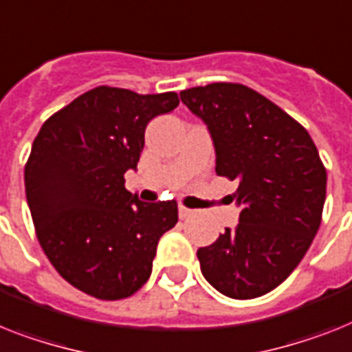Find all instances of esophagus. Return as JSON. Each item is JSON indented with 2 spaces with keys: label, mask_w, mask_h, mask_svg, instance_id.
Listing matches in <instances>:
<instances>
[{
  "label": "esophagus",
  "mask_w": 352,
  "mask_h": 352,
  "mask_svg": "<svg viewBox=\"0 0 352 352\" xmlns=\"http://www.w3.org/2000/svg\"><path fill=\"white\" fill-rule=\"evenodd\" d=\"M191 214H193V211L188 208H184V206H179V218L181 220H186V218H190Z\"/></svg>",
  "instance_id": "obj_1"
}]
</instances>
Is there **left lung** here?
<instances>
[{
	"mask_svg": "<svg viewBox=\"0 0 352 352\" xmlns=\"http://www.w3.org/2000/svg\"><path fill=\"white\" fill-rule=\"evenodd\" d=\"M206 123L217 175L238 182L240 223L197 250L206 281L231 299L261 297L281 285L308 252L326 202L318 150L294 118L241 84L181 93Z\"/></svg>",
	"mask_w": 352,
	"mask_h": 352,
	"instance_id": "8db88e82",
	"label": "left lung"
}]
</instances>
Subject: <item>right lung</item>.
I'll use <instances>...</instances> for the list:
<instances>
[{"label": "right lung", "instance_id": "right-lung-1", "mask_svg": "<svg viewBox=\"0 0 352 352\" xmlns=\"http://www.w3.org/2000/svg\"><path fill=\"white\" fill-rule=\"evenodd\" d=\"M179 105L175 93L96 87L53 114L32 144L25 190L37 238L55 270L96 299L135 294L152 274L177 202H143L125 190L144 129Z\"/></svg>", "mask_w": 352, "mask_h": 352}]
</instances>
